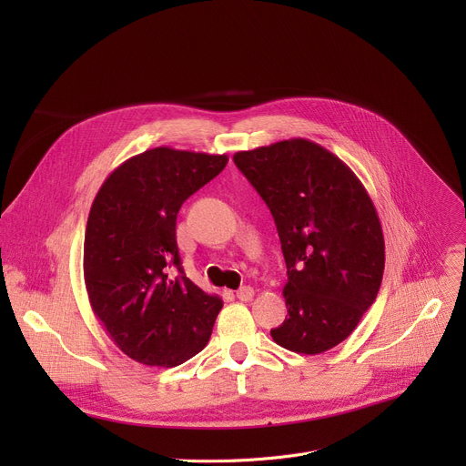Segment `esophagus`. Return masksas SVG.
<instances>
[{"label":"esophagus","mask_w":466,"mask_h":466,"mask_svg":"<svg viewBox=\"0 0 466 466\" xmlns=\"http://www.w3.org/2000/svg\"><path fill=\"white\" fill-rule=\"evenodd\" d=\"M236 297H238L239 300H243V302H248V300H252V297H254V289H252L250 286H243V288H239V289L236 291Z\"/></svg>","instance_id":"1"}]
</instances>
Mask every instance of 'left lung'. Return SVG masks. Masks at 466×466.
I'll return each mask as SVG.
<instances>
[{
	"label": "left lung",
	"mask_w": 466,
	"mask_h": 466,
	"mask_svg": "<svg viewBox=\"0 0 466 466\" xmlns=\"http://www.w3.org/2000/svg\"><path fill=\"white\" fill-rule=\"evenodd\" d=\"M234 164L269 207L288 268L277 345L322 354L345 341L380 291L385 243L354 171L304 138L239 151Z\"/></svg>",
	"instance_id": "left-lung-1"
}]
</instances>
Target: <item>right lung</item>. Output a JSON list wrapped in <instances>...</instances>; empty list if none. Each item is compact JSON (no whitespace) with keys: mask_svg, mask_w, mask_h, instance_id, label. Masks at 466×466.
<instances>
[{"mask_svg":"<svg viewBox=\"0 0 466 466\" xmlns=\"http://www.w3.org/2000/svg\"><path fill=\"white\" fill-rule=\"evenodd\" d=\"M227 162V155L155 147L116 167L94 198L85 284L96 317L130 360L177 367L212 336L223 300L184 275L175 227L186 198Z\"/></svg>","mask_w":466,"mask_h":466,"instance_id":"right-lung-1","label":"right lung"}]
</instances>
